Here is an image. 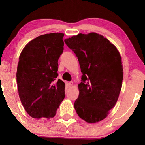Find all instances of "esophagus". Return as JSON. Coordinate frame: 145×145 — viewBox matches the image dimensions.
Segmentation results:
<instances>
[{"label": "esophagus", "mask_w": 145, "mask_h": 145, "mask_svg": "<svg viewBox=\"0 0 145 145\" xmlns=\"http://www.w3.org/2000/svg\"><path fill=\"white\" fill-rule=\"evenodd\" d=\"M68 84L70 87H71V86H73V82H68Z\"/></svg>", "instance_id": "esophagus-1"}]
</instances>
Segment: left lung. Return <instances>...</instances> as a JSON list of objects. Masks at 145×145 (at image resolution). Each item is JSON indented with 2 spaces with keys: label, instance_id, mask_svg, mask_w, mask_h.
Returning a JSON list of instances; mask_svg holds the SVG:
<instances>
[{
  "label": "left lung",
  "instance_id": "1",
  "mask_svg": "<svg viewBox=\"0 0 145 145\" xmlns=\"http://www.w3.org/2000/svg\"><path fill=\"white\" fill-rule=\"evenodd\" d=\"M65 42L77 57L83 74L75 111L87 123L102 121L116 105L121 89L123 69L119 51L96 33L78 34Z\"/></svg>",
  "mask_w": 145,
  "mask_h": 145
}]
</instances>
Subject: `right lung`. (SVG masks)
<instances>
[{
    "label": "right lung",
    "instance_id": "obj_1",
    "mask_svg": "<svg viewBox=\"0 0 145 145\" xmlns=\"http://www.w3.org/2000/svg\"><path fill=\"white\" fill-rule=\"evenodd\" d=\"M64 34H45L27 44L17 67L18 95L24 109L34 118L50 119L65 99V82L58 76Z\"/></svg>",
    "mask_w": 145,
    "mask_h": 145
}]
</instances>
